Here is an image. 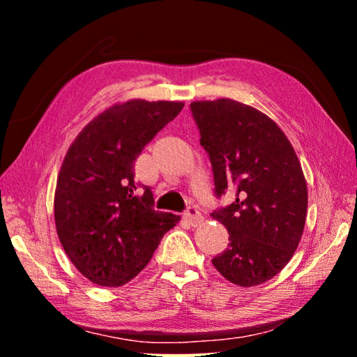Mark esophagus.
<instances>
[{
    "label": "esophagus",
    "mask_w": 357,
    "mask_h": 357,
    "mask_svg": "<svg viewBox=\"0 0 357 357\" xmlns=\"http://www.w3.org/2000/svg\"><path fill=\"white\" fill-rule=\"evenodd\" d=\"M183 217L193 227L198 225V223L203 220V215H202L200 211H198L197 206H189V208H187L184 213H183Z\"/></svg>",
    "instance_id": "1"
}]
</instances>
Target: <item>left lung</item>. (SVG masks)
<instances>
[{
    "label": "left lung",
    "mask_w": 357,
    "mask_h": 357,
    "mask_svg": "<svg viewBox=\"0 0 357 357\" xmlns=\"http://www.w3.org/2000/svg\"><path fill=\"white\" fill-rule=\"evenodd\" d=\"M200 144L213 165L214 192L236 200L213 211L228 249L213 258L234 285L255 287L285 268L304 231L307 184L291 143L264 113L231 99L190 104Z\"/></svg>",
    "instance_id": "left-lung-1"
}]
</instances>
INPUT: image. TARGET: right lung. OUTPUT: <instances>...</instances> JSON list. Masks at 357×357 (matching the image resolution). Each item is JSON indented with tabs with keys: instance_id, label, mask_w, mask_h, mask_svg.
Instances as JSON below:
<instances>
[{
	"instance_id": "right-lung-1",
	"label": "right lung",
	"mask_w": 357,
	"mask_h": 357,
	"mask_svg": "<svg viewBox=\"0 0 357 357\" xmlns=\"http://www.w3.org/2000/svg\"><path fill=\"white\" fill-rule=\"evenodd\" d=\"M183 102L129 100L96 116L70 144L58 174L55 223L75 268L100 287H121L149 263L179 215L154 209L134 164Z\"/></svg>"
}]
</instances>
